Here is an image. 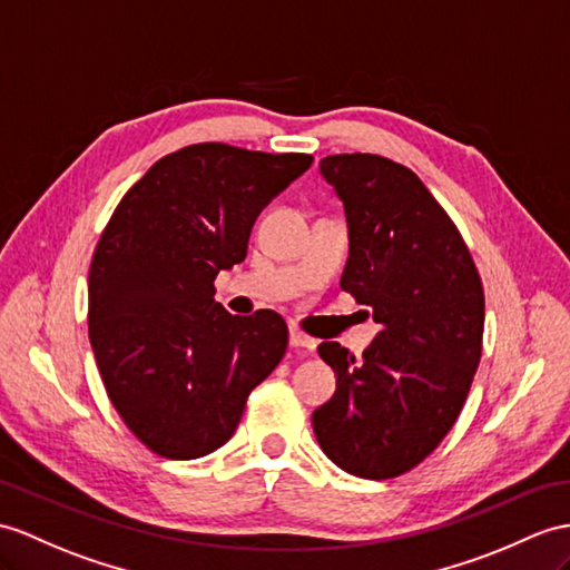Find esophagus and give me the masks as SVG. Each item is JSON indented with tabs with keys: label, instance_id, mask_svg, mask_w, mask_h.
I'll use <instances>...</instances> for the list:
<instances>
[{
	"label": "esophagus",
	"instance_id": "esophagus-1",
	"mask_svg": "<svg viewBox=\"0 0 570 570\" xmlns=\"http://www.w3.org/2000/svg\"><path fill=\"white\" fill-rule=\"evenodd\" d=\"M289 345H293V348H309L312 351L316 341L309 338L307 333H302L297 326H289Z\"/></svg>",
	"mask_w": 570,
	"mask_h": 570
}]
</instances>
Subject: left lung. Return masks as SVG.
Masks as SVG:
<instances>
[{
  "label": "left lung",
  "instance_id": "1",
  "mask_svg": "<svg viewBox=\"0 0 570 570\" xmlns=\"http://www.w3.org/2000/svg\"><path fill=\"white\" fill-rule=\"evenodd\" d=\"M322 174L348 217L341 289L382 326L355 360L341 343L318 355L336 394L312 415L333 464L360 479L419 466L460 415L483 348V285L452 217L409 166L380 155H331Z\"/></svg>",
  "mask_w": 570,
  "mask_h": 570
}]
</instances>
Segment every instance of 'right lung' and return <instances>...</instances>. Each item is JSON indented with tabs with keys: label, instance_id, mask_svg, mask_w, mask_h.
<instances>
[{
	"label": "right lung",
	"instance_id": "right-lung-1",
	"mask_svg": "<svg viewBox=\"0 0 570 570\" xmlns=\"http://www.w3.org/2000/svg\"><path fill=\"white\" fill-rule=\"evenodd\" d=\"M312 161L225 142L180 147L149 166L104 227L89 341L110 404L155 454L198 460L225 445L248 394L283 360V316H232L213 283L246 258L263 205Z\"/></svg>",
	"mask_w": 570,
	"mask_h": 570
}]
</instances>
